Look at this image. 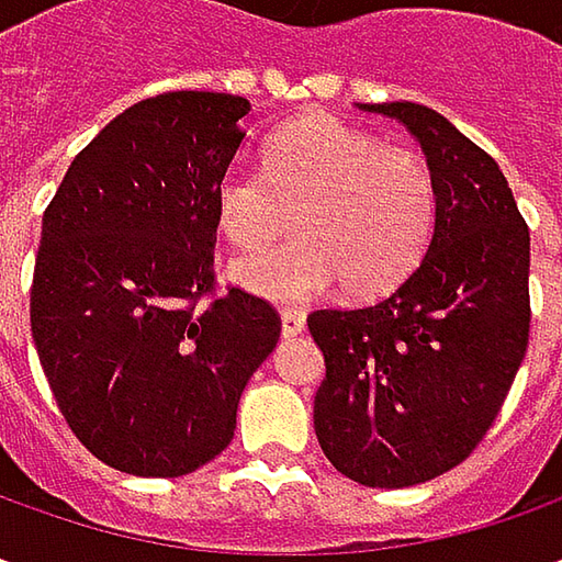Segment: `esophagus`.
I'll return each mask as SVG.
<instances>
[{"instance_id":"34e87169","label":"esophagus","mask_w":562,"mask_h":562,"mask_svg":"<svg viewBox=\"0 0 562 562\" xmlns=\"http://www.w3.org/2000/svg\"><path fill=\"white\" fill-rule=\"evenodd\" d=\"M303 328H306V315L300 310H281V335L296 337L303 335Z\"/></svg>"}]
</instances>
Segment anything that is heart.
I'll return each mask as SVG.
<instances>
[{
	"mask_svg": "<svg viewBox=\"0 0 562 562\" xmlns=\"http://www.w3.org/2000/svg\"><path fill=\"white\" fill-rule=\"evenodd\" d=\"M288 247L234 262V281L278 303H300L340 281L347 296L391 291L431 240L438 187L413 146H384L335 115H306L262 149V175L227 168L215 222L237 249H262L288 227Z\"/></svg>",
	"mask_w": 562,
	"mask_h": 562,
	"instance_id": "obj_1",
	"label": "heart"
}]
</instances>
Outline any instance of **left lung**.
Wrapping results in <instances>:
<instances>
[{"instance_id":"8db88e82","label":"left lung","mask_w":562,"mask_h":562,"mask_svg":"<svg viewBox=\"0 0 562 562\" xmlns=\"http://www.w3.org/2000/svg\"><path fill=\"white\" fill-rule=\"evenodd\" d=\"M359 109L397 119L419 140L438 215L397 291L306 318L325 357L315 435L340 475L409 487L463 463L507 400L529 347V225L501 165L435 109Z\"/></svg>"}]
</instances>
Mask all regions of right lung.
<instances>
[{"mask_svg":"<svg viewBox=\"0 0 562 562\" xmlns=\"http://www.w3.org/2000/svg\"><path fill=\"white\" fill-rule=\"evenodd\" d=\"M247 112L231 93L143 99L77 153L43 212L40 366L77 441L121 472L178 479L215 460L281 337L271 303L215 293V184Z\"/></svg>","mask_w":562,"mask_h":562,"instance_id":"right-lung-1","label":"right lung"}]
</instances>
